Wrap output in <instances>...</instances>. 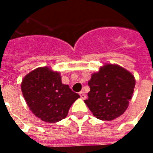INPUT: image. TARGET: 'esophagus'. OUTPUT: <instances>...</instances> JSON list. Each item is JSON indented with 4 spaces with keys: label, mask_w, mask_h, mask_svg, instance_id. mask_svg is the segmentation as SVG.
<instances>
[{
    "label": "esophagus",
    "mask_w": 153,
    "mask_h": 153,
    "mask_svg": "<svg viewBox=\"0 0 153 153\" xmlns=\"http://www.w3.org/2000/svg\"><path fill=\"white\" fill-rule=\"evenodd\" d=\"M79 96H80V98H82V99H85L86 98V94H84L83 91H81V92H79Z\"/></svg>",
    "instance_id": "esophagus-1"
}]
</instances>
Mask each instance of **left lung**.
Here are the masks:
<instances>
[{"mask_svg": "<svg viewBox=\"0 0 153 153\" xmlns=\"http://www.w3.org/2000/svg\"><path fill=\"white\" fill-rule=\"evenodd\" d=\"M88 86L91 91L85 103L97 118L111 121L121 116L128 108L135 79L122 67L106 64L92 74Z\"/></svg>", "mask_w": 153, "mask_h": 153, "instance_id": "left-lung-1", "label": "left lung"}]
</instances>
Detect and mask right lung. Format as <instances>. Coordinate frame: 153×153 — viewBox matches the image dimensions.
<instances>
[{
	"mask_svg": "<svg viewBox=\"0 0 153 153\" xmlns=\"http://www.w3.org/2000/svg\"><path fill=\"white\" fill-rule=\"evenodd\" d=\"M21 91L33 114L46 122L64 119L70 107L79 98L78 94L61 82L58 72L39 67L24 78Z\"/></svg>",
	"mask_w": 153,
	"mask_h": 153,
	"instance_id": "obj_1",
	"label": "right lung"
}]
</instances>
